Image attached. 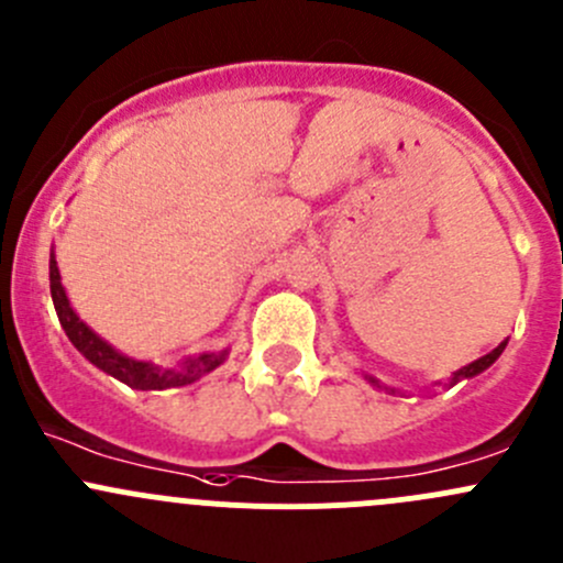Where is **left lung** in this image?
Masks as SVG:
<instances>
[{
	"label": "left lung",
	"instance_id": "1",
	"mask_svg": "<svg viewBox=\"0 0 563 563\" xmlns=\"http://www.w3.org/2000/svg\"><path fill=\"white\" fill-rule=\"evenodd\" d=\"M504 349H507V340H504V343H501V345H498V349H493V351H490V354L479 356V360H476V362H471V365L460 367V371L455 373V376H452V378H450V387H455V384H457V382H463V378H474V376H476V373L487 371V367H490V365H493V362H496V360H498V356H501V351H504ZM367 382H371V384H373V387H382V384H378V382H376V378H373V376H367Z\"/></svg>",
	"mask_w": 563,
	"mask_h": 563
}]
</instances>
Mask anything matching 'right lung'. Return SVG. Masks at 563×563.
Here are the masks:
<instances>
[{
    "instance_id": "add662e5",
    "label": "right lung",
    "mask_w": 563,
    "mask_h": 563,
    "mask_svg": "<svg viewBox=\"0 0 563 563\" xmlns=\"http://www.w3.org/2000/svg\"><path fill=\"white\" fill-rule=\"evenodd\" d=\"M48 277H51V299H54L56 316H59L62 329L70 338V343L92 362L95 367L113 376L117 382L128 384L133 389H174L185 387V384L198 382L201 376H207L209 371H214L218 365H223L225 351L220 354H201L185 360L179 367H157L152 362L133 360V356H124L122 351H117L113 345H108L100 334H95L81 318L76 316V310L70 308V299H67L65 288H62L59 266H56L54 253L48 261Z\"/></svg>"
}]
</instances>
